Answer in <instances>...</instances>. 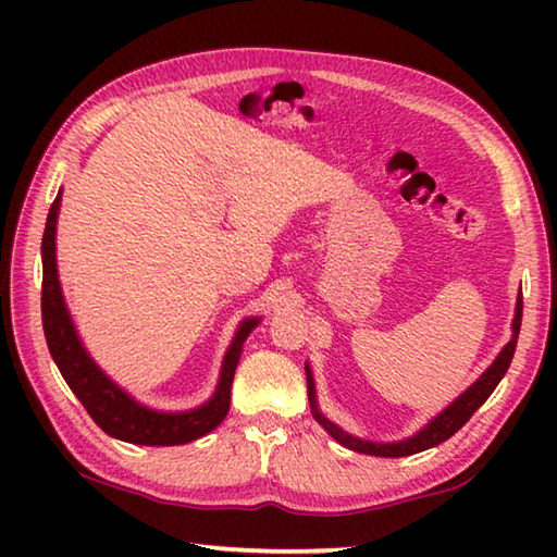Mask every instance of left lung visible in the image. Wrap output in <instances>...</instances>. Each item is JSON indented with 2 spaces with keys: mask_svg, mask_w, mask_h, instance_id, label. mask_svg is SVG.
Returning a JSON list of instances; mask_svg holds the SVG:
<instances>
[{
  "mask_svg": "<svg viewBox=\"0 0 557 557\" xmlns=\"http://www.w3.org/2000/svg\"><path fill=\"white\" fill-rule=\"evenodd\" d=\"M521 314H523V297L518 295L516 299V314H513V322H511V342H508L498 356L494 358V363L488 366V369L479 375V379L469 385V388L459 395L455 403H449L445 410L440 414H435L425 428L414 432L412 437H405L398 442H371V440H361V437H354L348 435L346 430H342L326 418V414L319 410V403H317V388H314V375L312 369H309V363H305V371H307V393H309V408H312L314 420L322 425L329 435H332L338 445H344L354 451H361V455H373V457H408V455H418V451H425L430 447H437L442 442L449 440L455 435L457 430H461V425L474 414L479 408H482L484 400L488 395L494 393V388L498 385V381L504 379L508 366H511V358L516 351V342H518V332H521Z\"/></svg>",
  "mask_w": 557,
  "mask_h": 557,
  "instance_id": "8db88e82",
  "label": "left lung"
}]
</instances>
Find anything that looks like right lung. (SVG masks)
Masks as SVG:
<instances>
[{
	"label": "right lung",
	"instance_id": "add662e5",
	"mask_svg": "<svg viewBox=\"0 0 557 557\" xmlns=\"http://www.w3.org/2000/svg\"><path fill=\"white\" fill-rule=\"evenodd\" d=\"M61 211V191L49 209L46 231L41 240V262H44V285H41V319L44 334L49 344L51 358L59 366L63 381L83 403V408L96 420V425L108 432L110 437L129 442V445L149 447H174L186 442L209 435L225 420L231 408V385L235 369H238L245 338L260 324V317H248L238 324L228 351L223 356L219 385L209 400L199 408L184 412H164L147 408L137 403L127 391L110 379V375L92 361L88 348L83 346L75 324L65 307L59 265H55V223Z\"/></svg>",
	"mask_w": 557,
	"mask_h": 557
}]
</instances>
